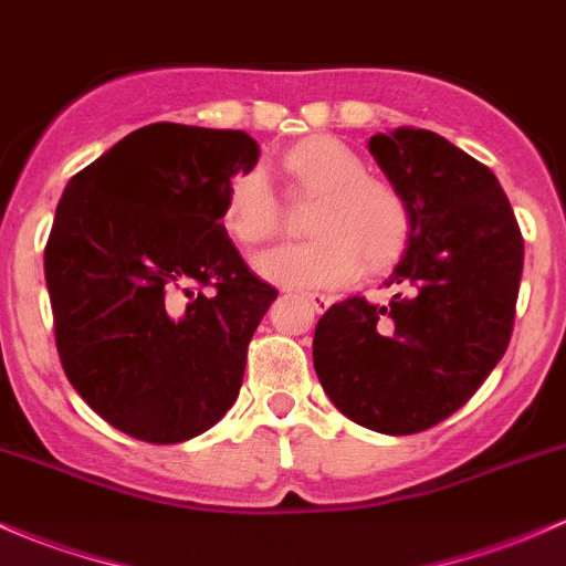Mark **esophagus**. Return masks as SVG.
Here are the masks:
<instances>
[{
    "mask_svg": "<svg viewBox=\"0 0 566 566\" xmlns=\"http://www.w3.org/2000/svg\"><path fill=\"white\" fill-rule=\"evenodd\" d=\"M302 296H305L310 305H313L315 313H324V310L329 307V302H332L326 294H310V291H307V294H302Z\"/></svg>",
    "mask_w": 566,
    "mask_h": 566,
    "instance_id": "obj_1",
    "label": "esophagus"
}]
</instances>
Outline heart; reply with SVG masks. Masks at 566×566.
Masks as SVG:
<instances>
[{
	"instance_id": "1",
	"label": "heart",
	"mask_w": 566,
	"mask_h": 566,
	"mask_svg": "<svg viewBox=\"0 0 566 566\" xmlns=\"http://www.w3.org/2000/svg\"><path fill=\"white\" fill-rule=\"evenodd\" d=\"M285 169L305 191L318 193L307 221L315 237L261 253V275L283 285L321 289L348 281L364 256L369 264L397 256L410 229L407 205L397 188L364 175L356 150L334 137H307L285 154ZM223 227L242 245H256L277 232L281 205L261 169L232 178Z\"/></svg>"
}]
</instances>
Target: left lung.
I'll return each instance as SVG.
<instances>
[{
  "label": "left lung",
  "mask_w": 566,
  "mask_h": 566,
  "mask_svg": "<svg viewBox=\"0 0 566 566\" xmlns=\"http://www.w3.org/2000/svg\"><path fill=\"white\" fill-rule=\"evenodd\" d=\"M369 154L407 205V251L391 300L348 296L321 315L313 364L358 427L416 434L470 402L507 350L524 237L496 175L446 137L405 126Z\"/></svg>",
  "instance_id": "1"
}]
</instances>
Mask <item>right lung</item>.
<instances>
[{
  "mask_svg": "<svg viewBox=\"0 0 566 566\" xmlns=\"http://www.w3.org/2000/svg\"><path fill=\"white\" fill-rule=\"evenodd\" d=\"M256 161L245 132L150 124L59 199L45 245L59 358L124 434L191 440L240 394L248 343L277 291L248 270L221 218L232 178Z\"/></svg>",
  "mask_w": 566,
  "mask_h": 566,
  "instance_id": "obj_1",
  "label": "right lung"
}]
</instances>
